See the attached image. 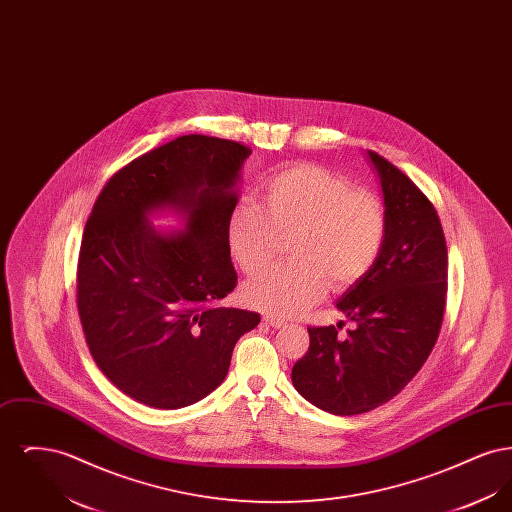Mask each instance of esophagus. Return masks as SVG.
I'll return each mask as SVG.
<instances>
[{
    "instance_id": "esophagus-1",
    "label": "esophagus",
    "mask_w": 512,
    "mask_h": 512,
    "mask_svg": "<svg viewBox=\"0 0 512 512\" xmlns=\"http://www.w3.org/2000/svg\"><path fill=\"white\" fill-rule=\"evenodd\" d=\"M263 320H265L267 324H270L272 328H282V326H286V320H284V318L276 317V315H267Z\"/></svg>"
}]
</instances>
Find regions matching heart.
<instances>
[{
	"mask_svg": "<svg viewBox=\"0 0 512 512\" xmlns=\"http://www.w3.org/2000/svg\"><path fill=\"white\" fill-rule=\"evenodd\" d=\"M259 205L234 207L226 240L240 268L253 274L293 234L286 265H274L245 284V299L282 317L315 305L328 286L343 290L374 267L386 240V207L365 188L324 167L301 163L274 172Z\"/></svg>",
	"mask_w": 512,
	"mask_h": 512,
	"instance_id": "1",
	"label": "heart"
}]
</instances>
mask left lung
Segmentation results:
<instances>
[{"label": "left lung", "mask_w": 512, "mask_h": 512, "mask_svg": "<svg viewBox=\"0 0 512 512\" xmlns=\"http://www.w3.org/2000/svg\"><path fill=\"white\" fill-rule=\"evenodd\" d=\"M384 192L386 240L374 267L341 295L355 322L309 326V349L292 382L309 403L340 416L368 413L393 399L438 341L447 293V245L432 201L376 151H368Z\"/></svg>", "instance_id": "1"}]
</instances>
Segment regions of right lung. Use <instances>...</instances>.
<instances>
[{
	"label": "right lung",
	"instance_id": "obj_1",
	"mask_svg": "<svg viewBox=\"0 0 512 512\" xmlns=\"http://www.w3.org/2000/svg\"><path fill=\"white\" fill-rule=\"evenodd\" d=\"M251 149L180 136L115 172L88 217L76 267V305L90 353L128 397L180 409L217 390L236 341L261 317L220 301L238 284L226 228ZM182 210L184 233L146 220Z\"/></svg>",
	"mask_w": 512,
	"mask_h": 512
}]
</instances>
